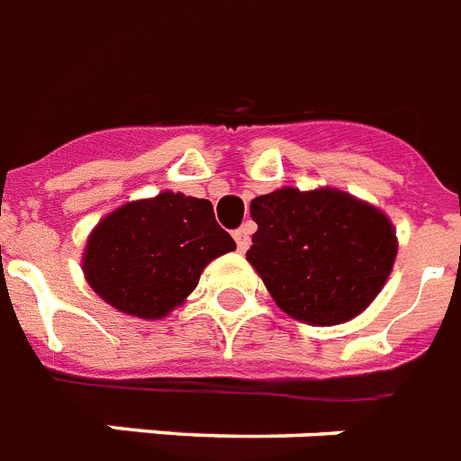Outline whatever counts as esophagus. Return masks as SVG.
<instances>
[{"instance_id": "1", "label": "esophagus", "mask_w": 461, "mask_h": 461, "mask_svg": "<svg viewBox=\"0 0 461 461\" xmlns=\"http://www.w3.org/2000/svg\"><path fill=\"white\" fill-rule=\"evenodd\" d=\"M233 238H235V242H238V249H240V252H245V249L249 248V228L248 226L238 228V230L233 233Z\"/></svg>"}]
</instances>
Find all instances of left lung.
<instances>
[{"mask_svg":"<svg viewBox=\"0 0 461 461\" xmlns=\"http://www.w3.org/2000/svg\"><path fill=\"white\" fill-rule=\"evenodd\" d=\"M249 213L257 233L248 261L290 316L333 326L381 293L397 242L378 209L340 190L283 187L254 197Z\"/></svg>","mask_w":461,"mask_h":461,"instance_id":"1","label":"left lung"}]
</instances>
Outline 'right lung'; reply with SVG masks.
<instances>
[{
    "label": "right lung",
    "instance_id": "add662e5",
    "mask_svg": "<svg viewBox=\"0 0 461 461\" xmlns=\"http://www.w3.org/2000/svg\"><path fill=\"white\" fill-rule=\"evenodd\" d=\"M233 249L212 202L161 193L109 213L92 230L83 268L92 290L112 307L159 319L197 288L209 261Z\"/></svg>",
    "mask_w": 461,
    "mask_h": 461
}]
</instances>
